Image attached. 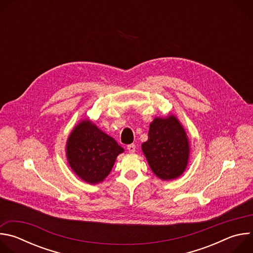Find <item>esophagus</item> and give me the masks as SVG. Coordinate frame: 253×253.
Instances as JSON below:
<instances>
[{"label": "esophagus", "instance_id": "34e87169", "mask_svg": "<svg viewBox=\"0 0 253 253\" xmlns=\"http://www.w3.org/2000/svg\"><path fill=\"white\" fill-rule=\"evenodd\" d=\"M127 150L129 151V153H134L136 150V146L134 145V144H130V145L127 146Z\"/></svg>", "mask_w": 253, "mask_h": 253}]
</instances>
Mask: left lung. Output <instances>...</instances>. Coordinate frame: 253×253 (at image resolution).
Listing matches in <instances>:
<instances>
[{
    "label": "left lung",
    "instance_id": "left-lung-1",
    "mask_svg": "<svg viewBox=\"0 0 253 253\" xmlns=\"http://www.w3.org/2000/svg\"><path fill=\"white\" fill-rule=\"evenodd\" d=\"M141 148L152 172L163 181L180 177L187 168L189 139L183 125L173 114L154 118L149 125L148 140L142 143Z\"/></svg>",
    "mask_w": 253,
    "mask_h": 253
}]
</instances>
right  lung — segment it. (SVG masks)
<instances>
[{"mask_svg":"<svg viewBox=\"0 0 253 253\" xmlns=\"http://www.w3.org/2000/svg\"><path fill=\"white\" fill-rule=\"evenodd\" d=\"M69 166L89 184H98L110 174L116 158L124 152L114 138L107 135L89 119L72 129L66 142Z\"/></svg>","mask_w":253,"mask_h":253,"instance_id":"obj_1","label":"right lung"}]
</instances>
